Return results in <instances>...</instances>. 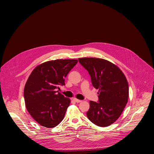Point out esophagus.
<instances>
[{"instance_id":"esophagus-1","label":"esophagus","mask_w":154,"mask_h":154,"mask_svg":"<svg viewBox=\"0 0 154 154\" xmlns=\"http://www.w3.org/2000/svg\"><path fill=\"white\" fill-rule=\"evenodd\" d=\"M74 100L75 102H77V103H80V102H81L82 100H79V99H76V98H74Z\"/></svg>"}]
</instances>
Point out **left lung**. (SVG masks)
Instances as JSON below:
<instances>
[{
  "instance_id": "8db88e82",
  "label": "left lung",
  "mask_w": 154,
  "mask_h": 154,
  "mask_svg": "<svg viewBox=\"0 0 154 154\" xmlns=\"http://www.w3.org/2000/svg\"><path fill=\"white\" fill-rule=\"evenodd\" d=\"M79 63L91 75L93 86L99 89L98 102L90 101L87 116L99 127H107L118 119L128 99L127 79L117 66L98 58H80Z\"/></svg>"
}]
</instances>
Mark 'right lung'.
<instances>
[{
	"label": "right lung",
	"instance_id": "obj_1",
	"mask_svg": "<svg viewBox=\"0 0 154 154\" xmlns=\"http://www.w3.org/2000/svg\"><path fill=\"white\" fill-rule=\"evenodd\" d=\"M76 59H57L39 65L32 72L23 95L29 114L40 125L52 128L64 118L70 100L55 91L65 85V78L77 63Z\"/></svg>",
	"mask_w": 154,
	"mask_h": 154
}]
</instances>
